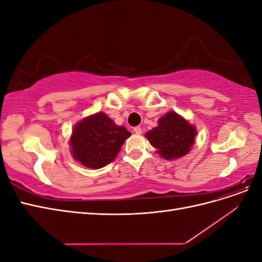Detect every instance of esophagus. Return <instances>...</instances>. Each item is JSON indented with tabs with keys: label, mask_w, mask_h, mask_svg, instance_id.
Returning a JSON list of instances; mask_svg holds the SVG:
<instances>
[{
	"label": "esophagus",
	"mask_w": 262,
	"mask_h": 262,
	"mask_svg": "<svg viewBox=\"0 0 262 262\" xmlns=\"http://www.w3.org/2000/svg\"><path fill=\"white\" fill-rule=\"evenodd\" d=\"M133 131H134V133H136V134H141V133H142L141 126H136V128L133 129Z\"/></svg>",
	"instance_id": "1"
}]
</instances>
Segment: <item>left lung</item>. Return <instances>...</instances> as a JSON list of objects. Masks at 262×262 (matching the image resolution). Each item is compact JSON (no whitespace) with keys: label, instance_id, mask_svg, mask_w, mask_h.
<instances>
[{"label":"left lung","instance_id":"8db88e82","mask_svg":"<svg viewBox=\"0 0 262 262\" xmlns=\"http://www.w3.org/2000/svg\"><path fill=\"white\" fill-rule=\"evenodd\" d=\"M150 145L165 160H173L187 155L196 136L195 126L175 112H169L158 120L156 128L146 132Z\"/></svg>","mask_w":262,"mask_h":262}]
</instances>
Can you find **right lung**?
<instances>
[{"mask_svg": "<svg viewBox=\"0 0 262 262\" xmlns=\"http://www.w3.org/2000/svg\"><path fill=\"white\" fill-rule=\"evenodd\" d=\"M130 136L125 126L117 125L104 113H97L75 124L70 139L71 152L85 167L98 169L115 160Z\"/></svg>", "mask_w": 262, "mask_h": 262, "instance_id": "right-lung-1", "label": "right lung"}]
</instances>
